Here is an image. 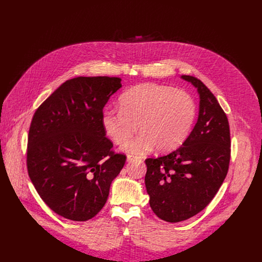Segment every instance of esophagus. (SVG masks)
Masks as SVG:
<instances>
[{
    "label": "esophagus",
    "instance_id": "obj_1",
    "mask_svg": "<svg viewBox=\"0 0 262 262\" xmlns=\"http://www.w3.org/2000/svg\"><path fill=\"white\" fill-rule=\"evenodd\" d=\"M138 158L137 157H134V156H128L127 158H126V161L128 162V163H130V162H133V161H135V160H137Z\"/></svg>",
    "mask_w": 262,
    "mask_h": 262
}]
</instances>
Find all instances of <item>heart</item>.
Listing matches in <instances>:
<instances>
[{
    "mask_svg": "<svg viewBox=\"0 0 262 262\" xmlns=\"http://www.w3.org/2000/svg\"><path fill=\"white\" fill-rule=\"evenodd\" d=\"M119 103L120 108L105 107L100 121L106 136L117 145L126 143L138 125L141 134L122 148L129 155H143L155 147L162 152L173 150L189 137L197 113L189 93L159 84L135 86Z\"/></svg>",
    "mask_w": 262,
    "mask_h": 262,
    "instance_id": "heart-1",
    "label": "heart"
}]
</instances>
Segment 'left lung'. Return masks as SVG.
I'll use <instances>...</instances> for the list:
<instances>
[{"label": "left lung", "mask_w": 262, "mask_h": 262, "mask_svg": "<svg viewBox=\"0 0 262 262\" xmlns=\"http://www.w3.org/2000/svg\"><path fill=\"white\" fill-rule=\"evenodd\" d=\"M199 94V115L190 136L171 154L145 161L149 204L162 220L177 223L203 210L225 179L230 130L215 96L197 78L181 76Z\"/></svg>", "instance_id": "left-lung-1"}]
</instances>
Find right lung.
I'll return each instance as SVG.
<instances>
[{"label": "right lung", "mask_w": 262, "mask_h": 262, "mask_svg": "<svg viewBox=\"0 0 262 262\" xmlns=\"http://www.w3.org/2000/svg\"><path fill=\"white\" fill-rule=\"evenodd\" d=\"M122 87L120 78L79 77L63 83L36 110L27 167L32 183L57 214L77 222L95 216L126 158L112 151L101 112Z\"/></svg>", "instance_id": "add662e5"}]
</instances>
